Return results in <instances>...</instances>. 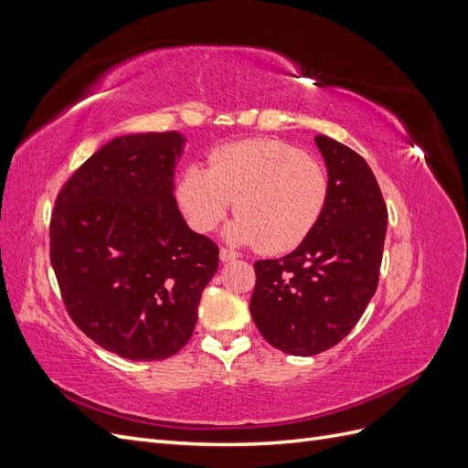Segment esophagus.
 <instances>
[{"instance_id":"obj_1","label":"esophagus","mask_w":468,"mask_h":468,"mask_svg":"<svg viewBox=\"0 0 468 468\" xmlns=\"http://www.w3.org/2000/svg\"><path fill=\"white\" fill-rule=\"evenodd\" d=\"M218 256H220V261H232V260L238 258V253L232 251V250H229V248H220Z\"/></svg>"}]
</instances>
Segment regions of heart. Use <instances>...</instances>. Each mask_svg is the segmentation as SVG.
Instances as JSON below:
<instances>
[{"label":"heart","mask_w":468,"mask_h":468,"mask_svg":"<svg viewBox=\"0 0 468 468\" xmlns=\"http://www.w3.org/2000/svg\"><path fill=\"white\" fill-rule=\"evenodd\" d=\"M234 244L282 253L313 232L330 199L325 165L273 138L242 140L212 150L207 169L187 165L176 181V201L197 232H212L229 212Z\"/></svg>","instance_id":"1"}]
</instances>
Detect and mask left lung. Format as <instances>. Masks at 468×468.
<instances>
[{
    "mask_svg": "<svg viewBox=\"0 0 468 468\" xmlns=\"http://www.w3.org/2000/svg\"><path fill=\"white\" fill-rule=\"evenodd\" d=\"M330 174V199L303 244L281 260L253 263L250 313L273 347L316 356L353 330L378 285L387 205L361 155L318 134Z\"/></svg>",
    "mask_w": 468,
    "mask_h": 468,
    "instance_id": "1",
    "label": "left lung"
}]
</instances>
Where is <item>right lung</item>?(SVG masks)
Returning a JSON list of instances; mask_svg holds the SVG:
<instances>
[{
  "instance_id": "right-lung-1",
  "label": "right lung",
  "mask_w": 468,
  "mask_h": 468,
  "mask_svg": "<svg viewBox=\"0 0 468 468\" xmlns=\"http://www.w3.org/2000/svg\"><path fill=\"white\" fill-rule=\"evenodd\" d=\"M177 133L111 140L56 197L50 263L66 313L90 339L131 361L186 346L218 246L193 232L174 197Z\"/></svg>"
}]
</instances>
